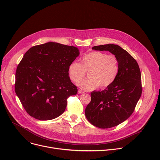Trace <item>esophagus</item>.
<instances>
[{
    "instance_id": "1",
    "label": "esophagus",
    "mask_w": 160,
    "mask_h": 160,
    "mask_svg": "<svg viewBox=\"0 0 160 160\" xmlns=\"http://www.w3.org/2000/svg\"><path fill=\"white\" fill-rule=\"evenodd\" d=\"M85 92L84 91H83V90H78V94H83V93H84Z\"/></svg>"
}]
</instances>
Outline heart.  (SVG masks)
<instances>
[{"instance_id": "1", "label": "heart", "mask_w": 160, "mask_h": 160, "mask_svg": "<svg viewBox=\"0 0 160 160\" xmlns=\"http://www.w3.org/2000/svg\"><path fill=\"white\" fill-rule=\"evenodd\" d=\"M120 71L118 58L101 51H92L84 55L81 62L73 61L68 67L71 80L78 82L88 71V77L77 83L84 90H92L100 86L102 88L111 86L116 80Z\"/></svg>"}]
</instances>
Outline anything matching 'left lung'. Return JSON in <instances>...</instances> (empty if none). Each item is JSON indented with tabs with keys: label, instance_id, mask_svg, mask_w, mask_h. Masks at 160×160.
<instances>
[{
	"label": "left lung",
	"instance_id": "8db88e82",
	"mask_svg": "<svg viewBox=\"0 0 160 160\" xmlns=\"http://www.w3.org/2000/svg\"><path fill=\"white\" fill-rule=\"evenodd\" d=\"M92 49L109 51L119 61L120 71L115 82L102 91L91 92V101L85 111L91 124L109 128L125 121L133 112L142 94L141 71L135 59L118 45H98Z\"/></svg>",
	"mask_w": 160,
	"mask_h": 160
}]
</instances>
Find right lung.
Masks as SVG:
<instances>
[{"label":"right lung","mask_w":160,"mask_h":160,"mask_svg":"<svg viewBox=\"0 0 160 160\" xmlns=\"http://www.w3.org/2000/svg\"><path fill=\"white\" fill-rule=\"evenodd\" d=\"M79 54L77 48L52 42L25 54L16 69L15 92L29 115L50 120L64 112L67 99L78 91L68 67Z\"/></svg>","instance_id":"obj_1"}]
</instances>
